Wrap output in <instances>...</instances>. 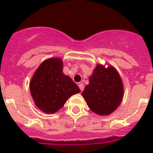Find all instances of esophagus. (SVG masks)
Listing matches in <instances>:
<instances>
[{"label":"esophagus","instance_id":"esophagus-1","mask_svg":"<svg viewBox=\"0 0 153 153\" xmlns=\"http://www.w3.org/2000/svg\"><path fill=\"white\" fill-rule=\"evenodd\" d=\"M79 88H80L81 91H83V89H84V85H83V83H79Z\"/></svg>","mask_w":153,"mask_h":153}]
</instances>
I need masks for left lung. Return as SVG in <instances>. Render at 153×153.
I'll return each instance as SVG.
<instances>
[{"label": "left lung", "instance_id": "1", "mask_svg": "<svg viewBox=\"0 0 153 153\" xmlns=\"http://www.w3.org/2000/svg\"><path fill=\"white\" fill-rule=\"evenodd\" d=\"M124 86L116 69L97 64L81 95L92 111L100 116L112 114L123 98Z\"/></svg>", "mask_w": 153, "mask_h": 153}]
</instances>
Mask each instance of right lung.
<instances>
[{
  "mask_svg": "<svg viewBox=\"0 0 153 153\" xmlns=\"http://www.w3.org/2000/svg\"><path fill=\"white\" fill-rule=\"evenodd\" d=\"M62 70L61 58H50L39 65L31 78L29 83L31 96L37 107L45 114H55L71 96L80 92Z\"/></svg>",
  "mask_w": 153,
  "mask_h": 153,
  "instance_id": "obj_1",
  "label": "right lung"
}]
</instances>
